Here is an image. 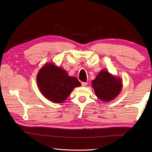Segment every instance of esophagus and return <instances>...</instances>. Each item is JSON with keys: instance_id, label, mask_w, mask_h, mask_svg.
<instances>
[{"instance_id": "34e87169", "label": "esophagus", "mask_w": 152, "mask_h": 152, "mask_svg": "<svg viewBox=\"0 0 152 152\" xmlns=\"http://www.w3.org/2000/svg\"><path fill=\"white\" fill-rule=\"evenodd\" d=\"M81 84H82V86H87V84H88V83H87V82H82Z\"/></svg>"}]
</instances>
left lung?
<instances>
[{
    "label": "left lung",
    "mask_w": 152,
    "mask_h": 152,
    "mask_svg": "<svg viewBox=\"0 0 152 152\" xmlns=\"http://www.w3.org/2000/svg\"><path fill=\"white\" fill-rule=\"evenodd\" d=\"M96 96L103 101H109L119 94L122 88L120 78L111 75L109 72L102 70L92 81Z\"/></svg>",
    "instance_id": "1"
}]
</instances>
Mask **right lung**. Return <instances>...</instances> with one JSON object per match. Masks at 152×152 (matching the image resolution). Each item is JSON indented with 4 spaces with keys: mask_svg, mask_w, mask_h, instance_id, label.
<instances>
[{
    "mask_svg": "<svg viewBox=\"0 0 152 152\" xmlns=\"http://www.w3.org/2000/svg\"><path fill=\"white\" fill-rule=\"evenodd\" d=\"M37 81L43 96L55 103L63 102L75 87L81 85L76 77L69 76L66 70L51 64L41 69Z\"/></svg>",
    "mask_w": 152,
    "mask_h": 152,
    "instance_id": "right-lung-1",
    "label": "right lung"
}]
</instances>
